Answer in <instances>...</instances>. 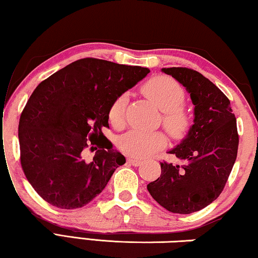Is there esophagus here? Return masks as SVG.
<instances>
[{
  "label": "esophagus",
  "mask_w": 258,
  "mask_h": 258,
  "mask_svg": "<svg viewBox=\"0 0 258 258\" xmlns=\"http://www.w3.org/2000/svg\"><path fill=\"white\" fill-rule=\"evenodd\" d=\"M127 163H128V164H131V165H133V166H140V165L142 164V161H141V160H139V159L128 158V159H127Z\"/></svg>",
  "instance_id": "esophagus-1"
}]
</instances>
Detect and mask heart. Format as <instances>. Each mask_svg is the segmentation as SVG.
<instances>
[{
	"label": "heart",
	"mask_w": 258,
	"mask_h": 258,
	"mask_svg": "<svg viewBox=\"0 0 258 258\" xmlns=\"http://www.w3.org/2000/svg\"><path fill=\"white\" fill-rule=\"evenodd\" d=\"M142 92L164 112L163 123L169 134L178 138L189 130L190 115L182 106L184 103L185 93L175 80L164 75L155 76L142 86ZM127 102L126 94L119 95L112 102L108 112L109 120L112 125L121 126L124 124ZM166 143L167 138L163 132L134 130L120 138L118 147L125 155L142 159L160 150Z\"/></svg>",
	"instance_id": "heart-1"
}]
</instances>
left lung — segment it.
Listing matches in <instances>:
<instances>
[{
  "mask_svg": "<svg viewBox=\"0 0 258 258\" xmlns=\"http://www.w3.org/2000/svg\"><path fill=\"white\" fill-rule=\"evenodd\" d=\"M161 72L190 93L195 119L180 145L168 151L184 164L160 163V177L147 189L167 211L191 214L212 204L224 189L238 154L237 119L226 95L200 73L184 67Z\"/></svg>",
  "mask_w": 258,
  "mask_h": 258,
  "instance_id": "obj_1",
  "label": "left lung"
}]
</instances>
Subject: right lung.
<instances>
[{
	"mask_svg": "<svg viewBox=\"0 0 258 258\" xmlns=\"http://www.w3.org/2000/svg\"><path fill=\"white\" fill-rule=\"evenodd\" d=\"M150 71L111 61H74L41 82L19 120L23 171L46 203L62 209L81 208L106 187L125 157L112 149L108 127L112 102ZM97 150L92 161L86 149Z\"/></svg>",
	"mask_w": 258,
	"mask_h": 258,
	"instance_id": "1",
	"label": "right lung"
}]
</instances>
